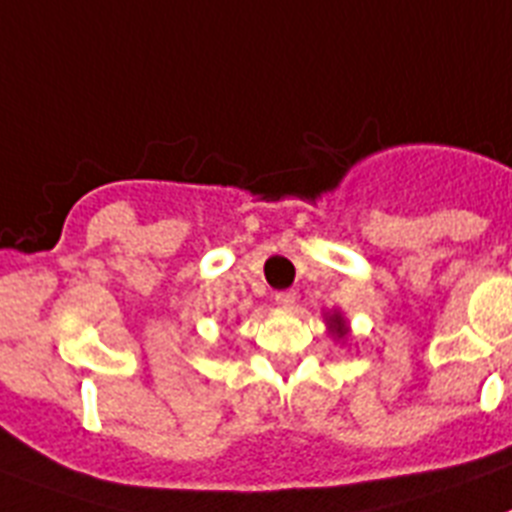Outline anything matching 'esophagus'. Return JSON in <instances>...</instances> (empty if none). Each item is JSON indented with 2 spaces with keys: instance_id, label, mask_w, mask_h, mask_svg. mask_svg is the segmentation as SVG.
<instances>
[{
  "instance_id": "esophagus-1",
  "label": "esophagus",
  "mask_w": 512,
  "mask_h": 512,
  "mask_svg": "<svg viewBox=\"0 0 512 512\" xmlns=\"http://www.w3.org/2000/svg\"><path fill=\"white\" fill-rule=\"evenodd\" d=\"M276 302L281 304V307H294V304H296V291H291V289L278 291Z\"/></svg>"
}]
</instances>
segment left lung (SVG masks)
<instances>
[{
	"label": "left lung",
	"mask_w": 512,
	"mask_h": 512,
	"mask_svg": "<svg viewBox=\"0 0 512 512\" xmlns=\"http://www.w3.org/2000/svg\"><path fill=\"white\" fill-rule=\"evenodd\" d=\"M330 322H333V328H336L338 336H343V333H346V328H343V322H341V315H336Z\"/></svg>",
	"instance_id": "8db88e82"
}]
</instances>
